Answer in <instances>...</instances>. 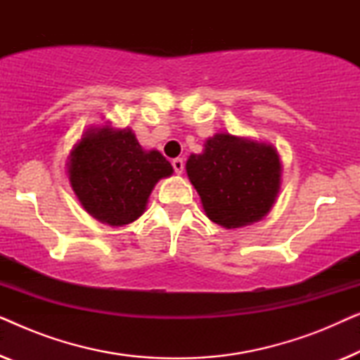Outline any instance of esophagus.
Instances as JSON below:
<instances>
[{"instance_id":"1","label":"esophagus","mask_w":360,"mask_h":360,"mask_svg":"<svg viewBox=\"0 0 360 360\" xmlns=\"http://www.w3.org/2000/svg\"><path fill=\"white\" fill-rule=\"evenodd\" d=\"M172 167H174L175 174L180 175L185 169V162H184V159H174V160H172Z\"/></svg>"}]
</instances>
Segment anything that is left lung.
<instances>
[{
  "mask_svg": "<svg viewBox=\"0 0 360 360\" xmlns=\"http://www.w3.org/2000/svg\"><path fill=\"white\" fill-rule=\"evenodd\" d=\"M186 174L208 218L224 228L255 223L269 213L280 188L282 165L269 144L216 134L203 154H191Z\"/></svg>",
  "mask_w": 360,
  "mask_h": 360,
  "instance_id": "1",
  "label": "left lung"
}]
</instances>
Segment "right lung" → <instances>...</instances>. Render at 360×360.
<instances>
[{
  "label": "right lung",
  "mask_w": 360,
  "mask_h": 360,
  "mask_svg": "<svg viewBox=\"0 0 360 360\" xmlns=\"http://www.w3.org/2000/svg\"><path fill=\"white\" fill-rule=\"evenodd\" d=\"M172 172L159 150H142L131 129L110 127L88 131L68 162V179L83 208L110 226L139 218L152 188Z\"/></svg>",
  "instance_id": "1"
}]
</instances>
